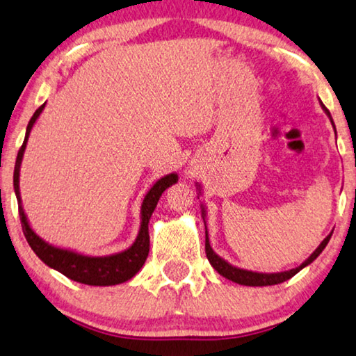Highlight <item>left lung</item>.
<instances>
[{"label": "left lung", "instance_id": "left-lung-1", "mask_svg": "<svg viewBox=\"0 0 356 356\" xmlns=\"http://www.w3.org/2000/svg\"><path fill=\"white\" fill-rule=\"evenodd\" d=\"M320 105H321V108L325 110V113L330 116L331 124L334 127V131H336V126H334V121L331 118L330 110H327L325 105H323L321 100H320ZM196 190H198V195H201V185L200 184H196ZM201 216H203L204 227H206V208H204V204H201ZM331 235H332V232L325 238V240L320 243V246H318L315 251L310 254L309 259H305V261L302 262L299 267L286 270V272H277V273H261V272H252V270L235 267V265H232L230 262H227L225 259H222L220 256H217V254L214 252V249H212L211 245H209L208 229H206V246L204 248H206V256H208L209 264L217 270V273H220L222 277H225L227 280L233 281V283L243 284V286H273V284H280V283H283V281H286V280L293 278L294 275L299 273L302 268H305L307 265H310L312 262H314L315 259L323 252V249L326 248L327 243H330Z\"/></svg>", "mask_w": 356, "mask_h": 356}]
</instances>
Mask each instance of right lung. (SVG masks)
I'll return each mask as SVG.
<instances>
[{"label": "right lung", "mask_w": 356, "mask_h": 356, "mask_svg": "<svg viewBox=\"0 0 356 356\" xmlns=\"http://www.w3.org/2000/svg\"><path fill=\"white\" fill-rule=\"evenodd\" d=\"M44 107L46 102L35 111L33 116H31L30 123L26 126L24 144L20 147L14 168V192L15 196H17L19 216L20 222H22V230L26 241H29L30 248L33 249L36 256H38L47 267L57 270V272L65 275L67 278L78 281V283L89 286H115L124 283V281L134 277V275L142 268V265L145 264L148 251H150L148 222H150V217L156 208L160 196L163 195L164 190L177 182L179 176L176 172H171L168 174V176L158 179L156 182L153 184V187L145 193L140 206L139 233H137L136 241L132 243L129 248L124 249V251L110 254V256H88V254H81L78 251H73V249H65L51 245V243L42 240L38 233L31 229L29 217H26L24 211L19 188L20 166H22L26 142H29L30 132L33 129L36 120L40 118V115L42 113Z\"/></svg>", "instance_id": "add662e5"}]
</instances>
